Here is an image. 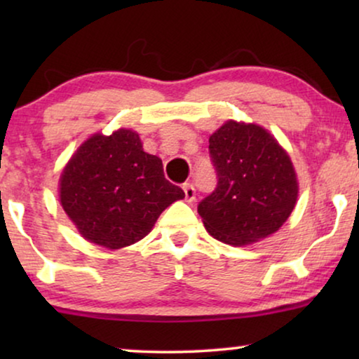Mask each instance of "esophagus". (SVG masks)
I'll list each match as a JSON object with an SVG mask.
<instances>
[{
  "mask_svg": "<svg viewBox=\"0 0 359 359\" xmlns=\"http://www.w3.org/2000/svg\"><path fill=\"white\" fill-rule=\"evenodd\" d=\"M183 191H184V199L188 201V203H193V201L196 199V189L194 186L191 183H186L183 186Z\"/></svg>",
  "mask_w": 359,
  "mask_h": 359,
  "instance_id": "1",
  "label": "esophagus"
}]
</instances>
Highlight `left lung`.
I'll use <instances>...</instances> for the list:
<instances>
[{"mask_svg": "<svg viewBox=\"0 0 359 359\" xmlns=\"http://www.w3.org/2000/svg\"><path fill=\"white\" fill-rule=\"evenodd\" d=\"M217 188L198 205L204 227L227 245H248L276 232L297 201L287 151L266 129L227 121L209 137Z\"/></svg>", "mask_w": 359, "mask_h": 359, "instance_id": "8db88e82", "label": "left lung"}]
</instances>
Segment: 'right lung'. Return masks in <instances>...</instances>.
Listing matches in <instances>:
<instances>
[{"instance_id": "add662e5", "label": "right lung", "mask_w": 359, "mask_h": 359, "mask_svg": "<svg viewBox=\"0 0 359 359\" xmlns=\"http://www.w3.org/2000/svg\"><path fill=\"white\" fill-rule=\"evenodd\" d=\"M156 155L137 132L119 129L83 142L60 175V204L88 242L129 247L150 232L160 214L183 199Z\"/></svg>"}]
</instances>
